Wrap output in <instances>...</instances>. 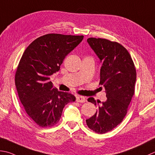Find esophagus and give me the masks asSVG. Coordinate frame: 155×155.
I'll return each mask as SVG.
<instances>
[{
  "label": "esophagus",
  "mask_w": 155,
  "mask_h": 155,
  "mask_svg": "<svg viewBox=\"0 0 155 155\" xmlns=\"http://www.w3.org/2000/svg\"><path fill=\"white\" fill-rule=\"evenodd\" d=\"M77 101L79 103H84L86 101V99L83 96H78L77 97Z\"/></svg>",
  "instance_id": "34e87169"
}]
</instances>
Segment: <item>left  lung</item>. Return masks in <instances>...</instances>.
Here are the masks:
<instances>
[{"label":"left lung","mask_w":155,"mask_h":155,"mask_svg":"<svg viewBox=\"0 0 155 155\" xmlns=\"http://www.w3.org/2000/svg\"><path fill=\"white\" fill-rule=\"evenodd\" d=\"M87 42L101 62L99 84L104 85L107 100L99 105L93 97L88 101L98 105L94 116L86 120L87 126L96 133L110 132L122 122L134 94L136 71L125 48L116 41L90 38Z\"/></svg>","instance_id":"1"}]
</instances>
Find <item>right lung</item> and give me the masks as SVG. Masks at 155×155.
Segmentation results:
<instances>
[{
	"label": "right lung",
	"instance_id": "add662e5",
	"mask_svg": "<svg viewBox=\"0 0 155 155\" xmlns=\"http://www.w3.org/2000/svg\"><path fill=\"white\" fill-rule=\"evenodd\" d=\"M83 38L49 33L35 39L21 57L15 85L26 113L40 127L56 125L64 106L76 100L71 93L59 91L49 80Z\"/></svg>",
	"mask_w": 155,
	"mask_h": 155
}]
</instances>
